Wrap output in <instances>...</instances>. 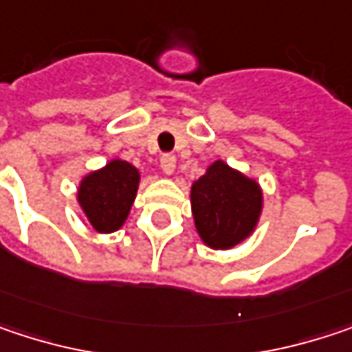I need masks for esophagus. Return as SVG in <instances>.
<instances>
[{
  "mask_svg": "<svg viewBox=\"0 0 352 352\" xmlns=\"http://www.w3.org/2000/svg\"><path fill=\"white\" fill-rule=\"evenodd\" d=\"M175 167L177 161L173 155H163V157H161V169H163L165 175H173V173H175Z\"/></svg>",
  "mask_w": 352,
  "mask_h": 352,
  "instance_id": "esophagus-1",
  "label": "esophagus"
}]
</instances>
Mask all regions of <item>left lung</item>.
<instances>
[{
  "instance_id": "obj_1",
  "label": "left lung",
  "mask_w": 352,
  "mask_h": 352,
  "mask_svg": "<svg viewBox=\"0 0 352 352\" xmlns=\"http://www.w3.org/2000/svg\"><path fill=\"white\" fill-rule=\"evenodd\" d=\"M189 197L195 230L211 250H232L248 240L264 209L260 183L221 159L191 183Z\"/></svg>"
}]
</instances>
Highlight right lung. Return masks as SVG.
Here are the masks:
<instances>
[{
  "mask_svg": "<svg viewBox=\"0 0 352 352\" xmlns=\"http://www.w3.org/2000/svg\"><path fill=\"white\" fill-rule=\"evenodd\" d=\"M141 183V171L116 157L104 167L82 177L76 189L78 208L88 223L98 234H112L120 230L135 204Z\"/></svg>",
  "mask_w": 352,
  "mask_h": 352,
  "instance_id": "obj_1",
  "label": "right lung"
}]
</instances>
